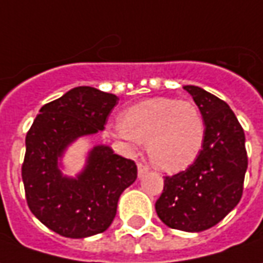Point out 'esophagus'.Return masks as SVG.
Segmentation results:
<instances>
[{"label":"esophagus","instance_id":"34e87169","mask_svg":"<svg viewBox=\"0 0 263 263\" xmlns=\"http://www.w3.org/2000/svg\"><path fill=\"white\" fill-rule=\"evenodd\" d=\"M148 171H149V168L146 166V165H144V163H138V176L139 178H142L144 175H146L148 174Z\"/></svg>","mask_w":263,"mask_h":263}]
</instances>
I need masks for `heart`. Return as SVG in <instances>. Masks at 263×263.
<instances>
[{"label":"heart","instance_id":"heart-1","mask_svg":"<svg viewBox=\"0 0 263 263\" xmlns=\"http://www.w3.org/2000/svg\"><path fill=\"white\" fill-rule=\"evenodd\" d=\"M114 134L126 145L145 141L151 161L161 170L176 172L199 157L206 124L194 102L155 97L126 108Z\"/></svg>","mask_w":263,"mask_h":263}]
</instances>
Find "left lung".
I'll return each mask as SVG.
<instances>
[{"label": "left lung", "instance_id": "obj_1", "mask_svg": "<svg viewBox=\"0 0 263 263\" xmlns=\"http://www.w3.org/2000/svg\"><path fill=\"white\" fill-rule=\"evenodd\" d=\"M183 89L203 115L205 144L186 170L165 176L155 209L166 227L201 232L221 222L242 198L248 168L245 132L225 101L194 85Z\"/></svg>", "mask_w": 263, "mask_h": 263}]
</instances>
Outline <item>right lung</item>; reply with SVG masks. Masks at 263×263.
<instances>
[{
	"mask_svg": "<svg viewBox=\"0 0 263 263\" xmlns=\"http://www.w3.org/2000/svg\"><path fill=\"white\" fill-rule=\"evenodd\" d=\"M119 98L92 87H77L42 106L25 138L23 182L36 218L65 238L101 234L112 223L121 194L137 179V165L106 145L89 152L85 170L68 178L58 158L77 138L104 129Z\"/></svg>",
	"mask_w": 263,
	"mask_h": 263,
	"instance_id": "right-lung-1",
	"label": "right lung"
}]
</instances>
